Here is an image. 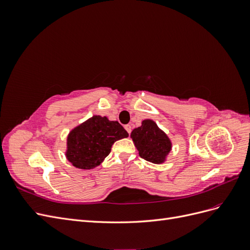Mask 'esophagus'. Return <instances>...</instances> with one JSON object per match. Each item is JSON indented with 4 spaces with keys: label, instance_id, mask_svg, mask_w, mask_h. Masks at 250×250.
<instances>
[{
    "label": "esophagus",
    "instance_id": "esophagus-1",
    "mask_svg": "<svg viewBox=\"0 0 250 250\" xmlns=\"http://www.w3.org/2000/svg\"><path fill=\"white\" fill-rule=\"evenodd\" d=\"M125 129L128 133L131 132V125H125Z\"/></svg>",
    "mask_w": 250,
    "mask_h": 250
}]
</instances>
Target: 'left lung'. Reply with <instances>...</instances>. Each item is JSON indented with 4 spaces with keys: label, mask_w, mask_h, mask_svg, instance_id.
Listing matches in <instances>:
<instances>
[{
    "label": "left lung",
    "mask_w": 250,
    "mask_h": 250,
    "mask_svg": "<svg viewBox=\"0 0 250 250\" xmlns=\"http://www.w3.org/2000/svg\"><path fill=\"white\" fill-rule=\"evenodd\" d=\"M132 139L139 154L144 160L153 164L165 163L172 149L168 135L152 120H144L142 125L131 131Z\"/></svg>",
    "instance_id": "obj_1"
}]
</instances>
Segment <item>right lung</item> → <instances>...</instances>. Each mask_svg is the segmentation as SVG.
Wrapping results in <instances>:
<instances>
[{
	"instance_id": "obj_1",
	"label": "right lung",
	"mask_w": 250,
	"mask_h": 250,
	"mask_svg": "<svg viewBox=\"0 0 250 250\" xmlns=\"http://www.w3.org/2000/svg\"><path fill=\"white\" fill-rule=\"evenodd\" d=\"M127 137V131L118 121L93 116L70 131L65 156L74 167L94 169L110 153L113 143Z\"/></svg>"
}]
</instances>
